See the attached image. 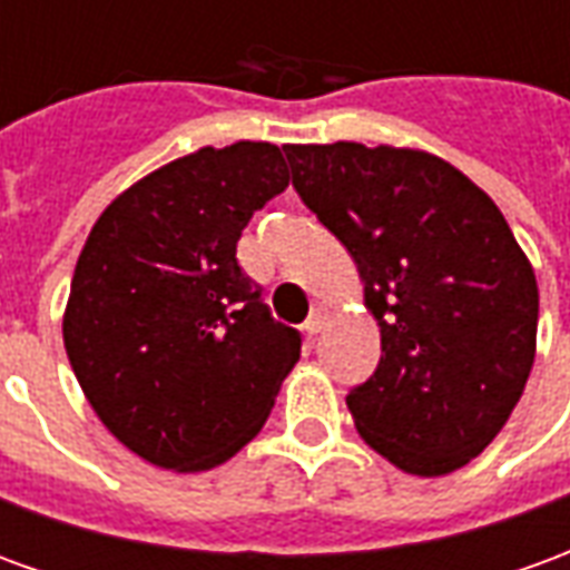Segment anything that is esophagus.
<instances>
[{
    "label": "esophagus",
    "mask_w": 570,
    "mask_h": 570,
    "mask_svg": "<svg viewBox=\"0 0 570 570\" xmlns=\"http://www.w3.org/2000/svg\"><path fill=\"white\" fill-rule=\"evenodd\" d=\"M326 321H330V311L323 308V305H314L308 314V321H305V326H302V330H305V335H317L323 326H326Z\"/></svg>",
    "instance_id": "34e87169"
}]
</instances>
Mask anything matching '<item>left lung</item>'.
I'll list each match as a JSON object with an SVG mask.
<instances>
[{"mask_svg":"<svg viewBox=\"0 0 570 570\" xmlns=\"http://www.w3.org/2000/svg\"><path fill=\"white\" fill-rule=\"evenodd\" d=\"M293 188L363 277L382 360L347 394L360 436L415 476L473 461L525 391L538 281L498 204L436 155L284 146Z\"/></svg>","mask_w":570,"mask_h":570,"instance_id":"8db88e82","label":"left lung"}]
</instances>
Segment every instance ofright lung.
<instances>
[{
  "instance_id": "add662e5",
  "label": "right lung",
  "mask_w": 570,
  "mask_h": 570,
  "mask_svg": "<svg viewBox=\"0 0 570 570\" xmlns=\"http://www.w3.org/2000/svg\"><path fill=\"white\" fill-rule=\"evenodd\" d=\"M289 186L284 151H191L121 191L85 240L63 345L109 433L164 470H210L262 430L302 351L237 265L253 213Z\"/></svg>"
}]
</instances>
